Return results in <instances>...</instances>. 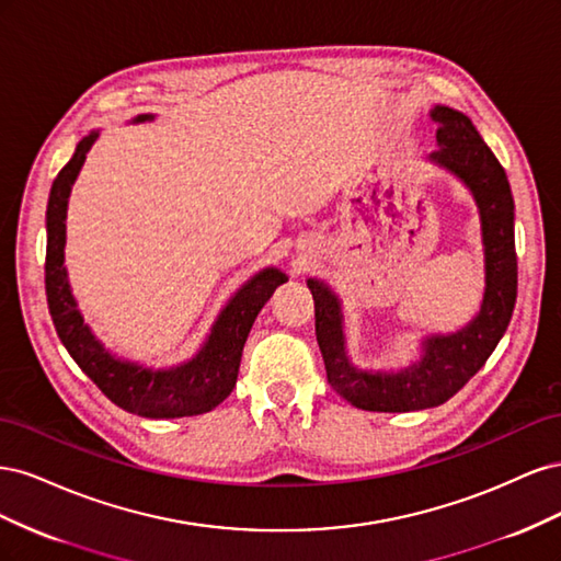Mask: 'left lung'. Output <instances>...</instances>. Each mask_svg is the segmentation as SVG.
<instances>
[{
  "instance_id": "left-lung-1",
  "label": "left lung",
  "mask_w": 561,
  "mask_h": 561,
  "mask_svg": "<svg viewBox=\"0 0 561 561\" xmlns=\"http://www.w3.org/2000/svg\"><path fill=\"white\" fill-rule=\"evenodd\" d=\"M437 149L428 161L451 173L470 192L480 215L484 250V295L480 311L461 330L426 334L419 360L400 369H363L351 360L344 332V307L332 287L309 278L316 301V336L328 381L339 396L367 412H419L447 402L499 346L517 299L515 201L503 165L470 118L435 105Z\"/></svg>"
}]
</instances>
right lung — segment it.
<instances>
[{"label": "right lung", "mask_w": 561, "mask_h": 561, "mask_svg": "<svg viewBox=\"0 0 561 561\" xmlns=\"http://www.w3.org/2000/svg\"><path fill=\"white\" fill-rule=\"evenodd\" d=\"M154 122V114H138L130 124ZM100 130L81 138L72 159L54 180L46 206V299L62 346L103 393L122 410L145 419H180L206 414L236 386L241 353L254 318L287 280L280 268L266 266L245 280L215 318L210 334L190 360L171 367H147L112 353L83 320L65 268L67 203L72 184Z\"/></svg>", "instance_id": "add662e5"}]
</instances>
